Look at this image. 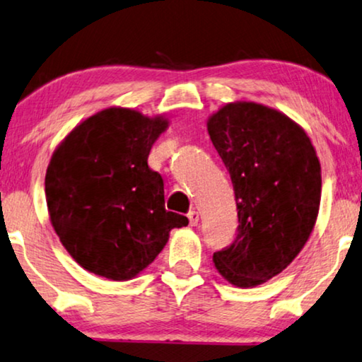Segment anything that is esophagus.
Listing matches in <instances>:
<instances>
[{"instance_id":"obj_1","label":"esophagus","mask_w":362,"mask_h":362,"mask_svg":"<svg viewBox=\"0 0 362 362\" xmlns=\"http://www.w3.org/2000/svg\"><path fill=\"white\" fill-rule=\"evenodd\" d=\"M187 216H189V220H190V225H192V226H197V225H199V211L190 210L189 214H187Z\"/></svg>"}]
</instances>
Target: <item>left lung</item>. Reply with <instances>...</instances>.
<instances>
[{
	"mask_svg": "<svg viewBox=\"0 0 362 362\" xmlns=\"http://www.w3.org/2000/svg\"><path fill=\"white\" fill-rule=\"evenodd\" d=\"M206 127L238 210L237 237L214 253V263L231 285H262L310 238L321 200L320 160L300 125L267 105L226 104Z\"/></svg>",
	"mask_w": 362,
	"mask_h": 362,
	"instance_id": "8db88e82",
	"label": "left lung"
}]
</instances>
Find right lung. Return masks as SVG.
Returning <instances> with one entry per match:
<instances>
[{"label":"right lung","instance_id":"add662e5","mask_svg":"<svg viewBox=\"0 0 362 362\" xmlns=\"http://www.w3.org/2000/svg\"><path fill=\"white\" fill-rule=\"evenodd\" d=\"M167 119L110 107L86 119L52 153L46 172L51 223L72 258L114 281L131 279L189 225L165 210L160 173L148 152Z\"/></svg>","mask_w":362,"mask_h":362}]
</instances>
